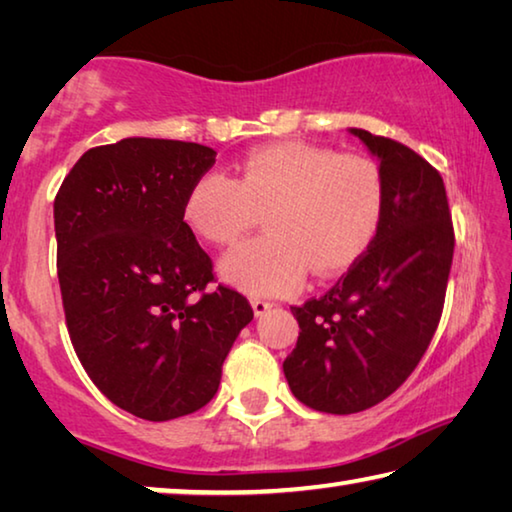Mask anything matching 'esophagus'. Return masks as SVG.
I'll return each mask as SVG.
<instances>
[{
  "instance_id": "esophagus-1",
  "label": "esophagus",
  "mask_w": 512,
  "mask_h": 512,
  "mask_svg": "<svg viewBox=\"0 0 512 512\" xmlns=\"http://www.w3.org/2000/svg\"><path fill=\"white\" fill-rule=\"evenodd\" d=\"M250 305H253V311H255V316H264L268 309L273 307V302H268V300H262V298H255L253 302H250Z\"/></svg>"
}]
</instances>
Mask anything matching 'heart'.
<instances>
[{"mask_svg":"<svg viewBox=\"0 0 512 512\" xmlns=\"http://www.w3.org/2000/svg\"><path fill=\"white\" fill-rule=\"evenodd\" d=\"M264 210L266 235L232 248L219 271L250 296H289L309 266L332 275L361 257L384 212V180L368 158L282 142L246 153L237 180L203 173L189 187L183 214L198 237L228 246Z\"/></svg>","mask_w":512,"mask_h":512,"instance_id":"1","label":"heart"}]
</instances>
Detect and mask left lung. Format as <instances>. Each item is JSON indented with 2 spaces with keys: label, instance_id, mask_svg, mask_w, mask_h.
I'll list each match as a JSON object with an SVG mask.
<instances>
[{
  "label": "left lung",
  "instance_id": "1",
  "mask_svg": "<svg viewBox=\"0 0 512 512\" xmlns=\"http://www.w3.org/2000/svg\"><path fill=\"white\" fill-rule=\"evenodd\" d=\"M384 180L375 239L325 296L291 307L300 325L284 359L291 393L311 409L366 411L418 366L443 314L454 228L445 183L431 164L388 137L350 128Z\"/></svg>",
  "mask_w": 512,
  "mask_h": 512
}]
</instances>
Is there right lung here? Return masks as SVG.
Returning a JSON list of instances; mask_svg holds the SVG:
<instances>
[{"label":"right lung","mask_w":512,"mask_h":512,"mask_svg":"<svg viewBox=\"0 0 512 512\" xmlns=\"http://www.w3.org/2000/svg\"><path fill=\"white\" fill-rule=\"evenodd\" d=\"M210 146L126 137L81 155L54 201L58 282L76 357L119 409L164 422L212 400L253 309L219 287L185 223Z\"/></svg>","instance_id":"1"}]
</instances>
